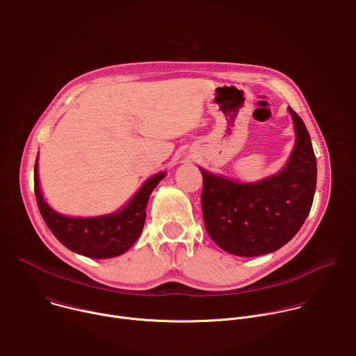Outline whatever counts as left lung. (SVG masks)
<instances>
[{
  "instance_id": "8db88e82",
  "label": "left lung",
  "mask_w": 356,
  "mask_h": 356,
  "mask_svg": "<svg viewBox=\"0 0 356 356\" xmlns=\"http://www.w3.org/2000/svg\"><path fill=\"white\" fill-rule=\"evenodd\" d=\"M296 140L286 165L257 181L200 168L201 209L210 238L225 252L252 258L286 245L306 221L316 193L317 161L309 131L289 107Z\"/></svg>"
}]
</instances>
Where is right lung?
Instances as JSON below:
<instances>
[{
	"instance_id": "1",
	"label": "right lung",
	"mask_w": 356,
	"mask_h": 356,
	"mask_svg": "<svg viewBox=\"0 0 356 356\" xmlns=\"http://www.w3.org/2000/svg\"><path fill=\"white\" fill-rule=\"evenodd\" d=\"M166 176H150L120 210L95 217H70L47 204L39 183L38 158L35 162V195L39 211L52 234L72 252L91 259H108L125 253L139 238L149 195Z\"/></svg>"
}]
</instances>
